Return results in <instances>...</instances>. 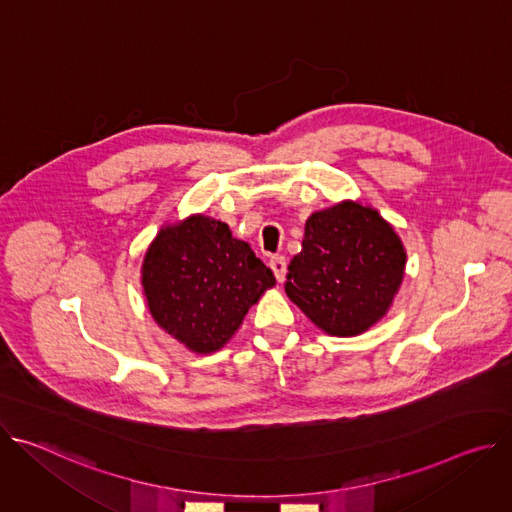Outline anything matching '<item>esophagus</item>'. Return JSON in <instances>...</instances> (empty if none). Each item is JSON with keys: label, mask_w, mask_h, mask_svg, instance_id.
Here are the masks:
<instances>
[{"label": "esophagus", "mask_w": 512, "mask_h": 512, "mask_svg": "<svg viewBox=\"0 0 512 512\" xmlns=\"http://www.w3.org/2000/svg\"><path fill=\"white\" fill-rule=\"evenodd\" d=\"M269 267L273 269V273H275V279H277L279 283H283V279H285V273H287V263H285V259H283L281 255H275V257H271V261H269Z\"/></svg>", "instance_id": "34e87169"}]
</instances>
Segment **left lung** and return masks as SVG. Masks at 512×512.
<instances>
[{"label": "left lung", "instance_id": "8db88e82", "mask_svg": "<svg viewBox=\"0 0 512 512\" xmlns=\"http://www.w3.org/2000/svg\"><path fill=\"white\" fill-rule=\"evenodd\" d=\"M405 263L401 237L377 208L340 200L308 216L285 294L322 332L358 336L387 316Z\"/></svg>", "mask_w": 512, "mask_h": 512}]
</instances>
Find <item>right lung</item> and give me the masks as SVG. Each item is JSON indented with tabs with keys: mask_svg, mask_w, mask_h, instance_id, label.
I'll return each mask as SVG.
<instances>
[{
	"mask_svg": "<svg viewBox=\"0 0 512 512\" xmlns=\"http://www.w3.org/2000/svg\"><path fill=\"white\" fill-rule=\"evenodd\" d=\"M273 285V271L251 245L200 212L166 223L141 263L152 318L196 354L221 350Z\"/></svg>",
	"mask_w": 512,
	"mask_h": 512,
	"instance_id": "obj_1",
	"label": "right lung"
}]
</instances>
